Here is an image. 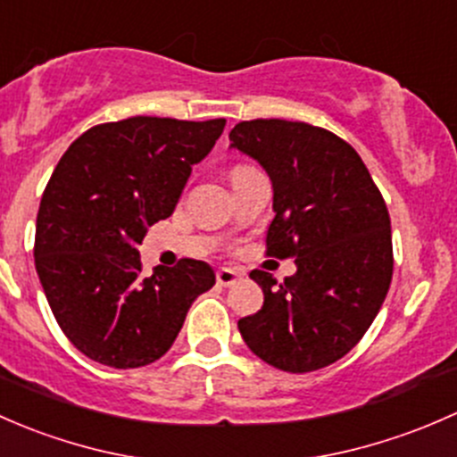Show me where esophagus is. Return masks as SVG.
Segmentation results:
<instances>
[{
	"label": "esophagus",
	"instance_id": "34e87169",
	"mask_svg": "<svg viewBox=\"0 0 457 457\" xmlns=\"http://www.w3.org/2000/svg\"><path fill=\"white\" fill-rule=\"evenodd\" d=\"M239 279H242V272L235 270V268H220L218 270V284L224 286V288L235 286Z\"/></svg>",
	"mask_w": 457,
	"mask_h": 457
}]
</instances>
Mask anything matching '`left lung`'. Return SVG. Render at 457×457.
Here are the masks:
<instances>
[{
    "mask_svg": "<svg viewBox=\"0 0 457 457\" xmlns=\"http://www.w3.org/2000/svg\"><path fill=\"white\" fill-rule=\"evenodd\" d=\"M228 138L272 182L268 255L297 266L279 286L270 272H251L263 305L237 321L244 343L277 370L326 368L363 338L392 284L383 195L354 147L321 127L257 119L235 125Z\"/></svg>",
    "mask_w": 457,
    "mask_h": 457,
    "instance_id": "8db88e82",
    "label": "left lung"
}]
</instances>
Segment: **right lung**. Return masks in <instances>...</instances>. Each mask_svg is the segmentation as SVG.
I'll return each mask as SVG.
<instances>
[{
  "instance_id": "obj_1",
  "label": "right lung",
  "mask_w": 457,
  "mask_h": 457,
  "mask_svg": "<svg viewBox=\"0 0 457 457\" xmlns=\"http://www.w3.org/2000/svg\"><path fill=\"white\" fill-rule=\"evenodd\" d=\"M224 125L134 116L87 129L56 164L37 215L35 266L56 323L87 359L116 370L154 363L213 288V268L197 260L145 277L138 244L173 213Z\"/></svg>"
}]
</instances>
